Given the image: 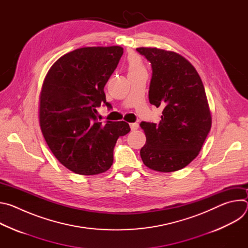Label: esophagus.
Here are the masks:
<instances>
[{
	"label": "esophagus",
	"instance_id": "1",
	"mask_svg": "<svg viewBox=\"0 0 248 248\" xmlns=\"http://www.w3.org/2000/svg\"><path fill=\"white\" fill-rule=\"evenodd\" d=\"M129 126H130V128H131V130H136L137 128H138V124H136V123H132V124H129Z\"/></svg>",
	"mask_w": 248,
	"mask_h": 248
}]
</instances>
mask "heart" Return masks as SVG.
<instances>
[{
	"label": "heart",
	"mask_w": 248,
	"mask_h": 248,
	"mask_svg": "<svg viewBox=\"0 0 248 248\" xmlns=\"http://www.w3.org/2000/svg\"><path fill=\"white\" fill-rule=\"evenodd\" d=\"M127 68L129 73H137L144 69L141 59L137 55H130L127 59Z\"/></svg>",
	"instance_id": "obj_1"
}]
</instances>
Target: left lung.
<instances>
[{
	"label": "left lung",
	"instance_id": "1",
	"mask_svg": "<svg viewBox=\"0 0 248 248\" xmlns=\"http://www.w3.org/2000/svg\"><path fill=\"white\" fill-rule=\"evenodd\" d=\"M136 51L152 65L149 102L163 109L158 124H140L146 135L141 159L156 171L182 170L198 156L211 129L202 80L195 67L178 53L147 47Z\"/></svg>",
	"mask_w": 248,
	"mask_h": 248
}]
</instances>
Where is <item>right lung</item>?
<instances>
[{
  "mask_svg": "<svg viewBox=\"0 0 248 248\" xmlns=\"http://www.w3.org/2000/svg\"><path fill=\"white\" fill-rule=\"evenodd\" d=\"M120 46L84 47L62 56L51 66L39 97V124L46 142L68 170L98 174L113 165L114 147L129 132L124 121H97V107L105 104L104 87L116 69Z\"/></svg>",
  "mask_w": 248,
  "mask_h": 248,
  "instance_id": "add662e5",
  "label": "right lung"
}]
</instances>
